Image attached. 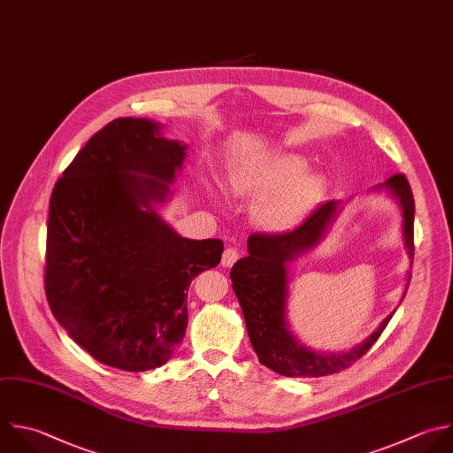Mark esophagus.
I'll use <instances>...</instances> for the list:
<instances>
[{
	"label": "esophagus",
	"instance_id": "esophagus-1",
	"mask_svg": "<svg viewBox=\"0 0 453 453\" xmlns=\"http://www.w3.org/2000/svg\"><path fill=\"white\" fill-rule=\"evenodd\" d=\"M239 258V251L235 248H226L223 251V257H221V265L223 267H232Z\"/></svg>",
	"mask_w": 453,
	"mask_h": 453
}]
</instances>
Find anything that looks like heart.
<instances>
[{
    "label": "heart",
    "mask_w": 453,
    "mask_h": 453,
    "mask_svg": "<svg viewBox=\"0 0 453 453\" xmlns=\"http://www.w3.org/2000/svg\"><path fill=\"white\" fill-rule=\"evenodd\" d=\"M308 161L299 154H274L246 161L230 170L228 186L235 195L258 200L253 216L269 232L299 226L322 198L326 180L306 173Z\"/></svg>",
    "instance_id": "b5f03b06"
}]
</instances>
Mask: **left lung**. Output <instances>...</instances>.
I'll return each mask as SVG.
<instances>
[{"label": "left lung", "instance_id": "left-lung-1", "mask_svg": "<svg viewBox=\"0 0 453 453\" xmlns=\"http://www.w3.org/2000/svg\"><path fill=\"white\" fill-rule=\"evenodd\" d=\"M370 191L386 193L400 207L402 244L412 264L414 200L407 179L403 175H393ZM340 212L342 202L329 200L317 207L303 225L292 232L250 235L248 257L237 260L230 271L232 288L242 308L250 342L258 361L280 375L320 377L345 370L373 345L395 313L393 310L372 334L345 352L315 350L304 345L290 329V267L297 258L315 250L326 239ZM407 287L409 273L402 299Z\"/></svg>", "mask_w": 453, "mask_h": 453}]
</instances>
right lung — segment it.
Masks as SVG:
<instances>
[{"instance_id":"1","label":"right lung","mask_w":453,"mask_h":453,"mask_svg":"<svg viewBox=\"0 0 453 453\" xmlns=\"http://www.w3.org/2000/svg\"><path fill=\"white\" fill-rule=\"evenodd\" d=\"M147 119H115L78 152L50 200L46 294L97 361L165 365L188 327V290L219 264L221 239L179 235L159 214L188 145Z\"/></svg>"}]
</instances>
